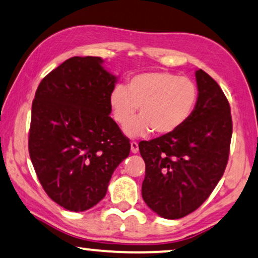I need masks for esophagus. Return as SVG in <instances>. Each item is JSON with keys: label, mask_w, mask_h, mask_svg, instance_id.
Segmentation results:
<instances>
[{"label": "esophagus", "mask_w": 258, "mask_h": 258, "mask_svg": "<svg viewBox=\"0 0 258 258\" xmlns=\"http://www.w3.org/2000/svg\"><path fill=\"white\" fill-rule=\"evenodd\" d=\"M138 151H139L138 143H137V142H132V143H131V152H132V153H138Z\"/></svg>", "instance_id": "esophagus-1"}]
</instances>
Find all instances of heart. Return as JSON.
I'll return each instance as SVG.
<instances>
[{"label":"heart","instance_id":"1","mask_svg":"<svg viewBox=\"0 0 258 258\" xmlns=\"http://www.w3.org/2000/svg\"><path fill=\"white\" fill-rule=\"evenodd\" d=\"M197 97V87L190 79L169 72H146L130 79L126 88H113L109 107L121 127L131 122L140 107L141 118L126 127L130 137H143L151 131L169 135L190 118Z\"/></svg>","mask_w":258,"mask_h":258}]
</instances>
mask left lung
<instances>
[{
	"label": "left lung",
	"mask_w": 258,
	"mask_h": 258,
	"mask_svg": "<svg viewBox=\"0 0 258 258\" xmlns=\"http://www.w3.org/2000/svg\"><path fill=\"white\" fill-rule=\"evenodd\" d=\"M195 109L177 131L140 142L145 161L142 195L151 210L166 219L191 214L207 201L228 164L232 119L219 85L196 72Z\"/></svg>",
	"instance_id": "1"
}]
</instances>
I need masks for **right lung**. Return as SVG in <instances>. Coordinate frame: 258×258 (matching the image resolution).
Returning a JSON list of instances; mask_svg holds the SVG:
<instances>
[{
	"label": "right lung",
	"mask_w": 258,
	"mask_h": 258,
	"mask_svg": "<svg viewBox=\"0 0 258 258\" xmlns=\"http://www.w3.org/2000/svg\"><path fill=\"white\" fill-rule=\"evenodd\" d=\"M101 57L74 56L46 75L32 105L28 149L43 190L70 211L97 205L131 144L113 120L116 78Z\"/></svg>",
	"instance_id": "add662e5"
}]
</instances>
